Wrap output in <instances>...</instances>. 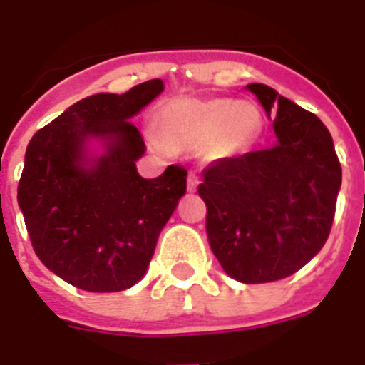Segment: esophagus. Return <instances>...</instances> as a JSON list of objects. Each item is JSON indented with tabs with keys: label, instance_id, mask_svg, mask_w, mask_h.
<instances>
[{
	"label": "esophagus",
	"instance_id": "obj_1",
	"mask_svg": "<svg viewBox=\"0 0 365 365\" xmlns=\"http://www.w3.org/2000/svg\"><path fill=\"white\" fill-rule=\"evenodd\" d=\"M198 187V176L195 173L187 174V191L195 192Z\"/></svg>",
	"mask_w": 365,
	"mask_h": 365
}]
</instances>
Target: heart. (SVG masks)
Here are the masks:
<instances>
[{"label":"heart","instance_id":"1","mask_svg":"<svg viewBox=\"0 0 365 365\" xmlns=\"http://www.w3.org/2000/svg\"><path fill=\"white\" fill-rule=\"evenodd\" d=\"M262 129L260 110L250 101L189 99L165 103L157 115V131L165 146L195 150L206 146L212 159H223L250 148Z\"/></svg>","mask_w":365,"mask_h":365}]
</instances>
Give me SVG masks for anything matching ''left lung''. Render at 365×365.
Wrapping results in <instances>:
<instances>
[{"label": "left lung", "instance_id": "1", "mask_svg": "<svg viewBox=\"0 0 365 365\" xmlns=\"http://www.w3.org/2000/svg\"><path fill=\"white\" fill-rule=\"evenodd\" d=\"M268 118L275 142L202 174L210 247L240 283H269L306 266L327 242L341 189V165L319 118L266 84H247Z\"/></svg>", "mask_w": 365, "mask_h": 365}]
</instances>
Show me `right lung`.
Returning a JSON list of instances; mask_svg holds the SVG:
<instances>
[{
  "mask_svg": "<svg viewBox=\"0 0 365 365\" xmlns=\"http://www.w3.org/2000/svg\"><path fill=\"white\" fill-rule=\"evenodd\" d=\"M163 90L153 78L121 96L86 97L29 140L19 206L38 260L73 287L136 285L185 195L182 167L152 180L136 170L146 146L131 120Z\"/></svg>",
  "mask_w": 365,
  "mask_h": 365,
  "instance_id": "right-lung-1",
  "label": "right lung"
}]
</instances>
